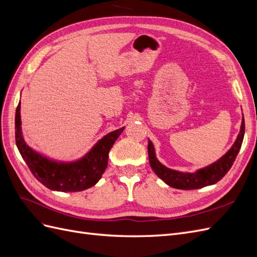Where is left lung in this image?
<instances>
[{"mask_svg":"<svg viewBox=\"0 0 257 257\" xmlns=\"http://www.w3.org/2000/svg\"><path fill=\"white\" fill-rule=\"evenodd\" d=\"M244 136V119L242 116L240 132L237 136L236 142L231 146L230 149L225 153L221 159L216 162L196 170L195 173H182L175 169H170L163 165L157 159L155 155L154 146L151 141L148 142V155H149L150 165L153 172L157 176L162 179L166 184L175 189L179 190H196L200 188H205L207 185H212L220 181L221 179L227 174L232 163L235 162L237 154L242 145Z\"/></svg>","mask_w":257,"mask_h":257,"instance_id":"obj_1","label":"left lung"}]
</instances>
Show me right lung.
I'll return each instance as SVG.
<instances>
[{
    "label": "right lung",
    "instance_id": "add662e5",
    "mask_svg": "<svg viewBox=\"0 0 257 257\" xmlns=\"http://www.w3.org/2000/svg\"><path fill=\"white\" fill-rule=\"evenodd\" d=\"M124 127L110 132L93 146L81 159L73 162H59L40 154L30 148L21 131L20 102L15 116L16 145L31 173L46 188L59 192H79L95 185L108 164V153Z\"/></svg>",
    "mask_w": 257,
    "mask_h": 257
}]
</instances>
